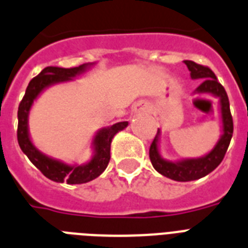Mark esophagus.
<instances>
[{"label":"esophagus","instance_id":"obj_1","mask_svg":"<svg viewBox=\"0 0 248 248\" xmlns=\"http://www.w3.org/2000/svg\"><path fill=\"white\" fill-rule=\"evenodd\" d=\"M145 109H146V106H145V103H142V102H140V103H138L135 106V110H136V112H142V110Z\"/></svg>","mask_w":248,"mask_h":248}]
</instances>
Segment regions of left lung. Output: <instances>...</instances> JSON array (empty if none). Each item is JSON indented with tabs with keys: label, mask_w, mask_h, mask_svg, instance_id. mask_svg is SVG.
Wrapping results in <instances>:
<instances>
[{
	"label": "left lung",
	"mask_w": 248,
	"mask_h": 248,
	"mask_svg": "<svg viewBox=\"0 0 248 248\" xmlns=\"http://www.w3.org/2000/svg\"><path fill=\"white\" fill-rule=\"evenodd\" d=\"M190 71L191 78H201V84L196 88L194 94H210L219 99L220 120H222V135L214 145V148L205 155L199 158H186L180 160H168L164 159L159 150L160 142V130L158 128L154 141L152 142L149 156L153 167L162 176L178 182H188L202 178L217 168L222 163L227 149L229 146L233 135V120L229 109L228 95L224 88L220 85L215 74L209 67L197 65L194 61H183Z\"/></svg>",
	"instance_id": "8db88e82"
}]
</instances>
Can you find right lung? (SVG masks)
<instances>
[{"label":"right lung","instance_id":"add662e5","mask_svg":"<svg viewBox=\"0 0 248 248\" xmlns=\"http://www.w3.org/2000/svg\"><path fill=\"white\" fill-rule=\"evenodd\" d=\"M95 62L84 63L78 67L62 68L56 66H49L42 70L39 75L31 78L29 85L26 88L25 95L20 102L19 110H17V141L29 160L37 167L44 176L54 181V182L68 185H80L95 180L106 170L110 159V142L114 135L124 130L128 126L127 121L117 122L112 126L100 128L95 132L92 140L93 155L90 160L82 164H68V163L54 159L52 156L46 155L33 144L29 134V113L34 102L49 86L61 82L72 81L74 78L81 75L88 71Z\"/></svg>","mask_w":248,"mask_h":248}]
</instances>
